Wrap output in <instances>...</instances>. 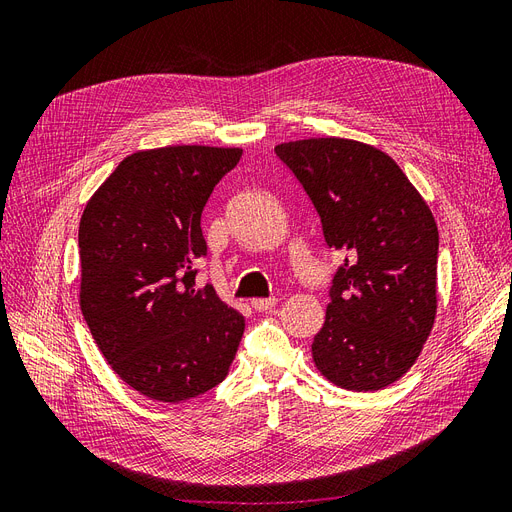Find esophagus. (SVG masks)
<instances>
[{
	"label": "esophagus",
	"mask_w": 512,
	"mask_h": 512,
	"mask_svg": "<svg viewBox=\"0 0 512 512\" xmlns=\"http://www.w3.org/2000/svg\"><path fill=\"white\" fill-rule=\"evenodd\" d=\"M277 305V299L275 297H269V299H252V307L256 309V312H267V309L275 307Z\"/></svg>",
	"instance_id": "esophagus-1"
}]
</instances>
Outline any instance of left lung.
<instances>
[{
    "label": "left lung",
    "mask_w": 512,
    "mask_h": 512,
    "mask_svg": "<svg viewBox=\"0 0 512 512\" xmlns=\"http://www.w3.org/2000/svg\"><path fill=\"white\" fill-rule=\"evenodd\" d=\"M344 254L312 356L348 391H378L414 365L436 318L438 226L425 200L384 151L348 138L275 147Z\"/></svg>",
    "instance_id": "obj_1"
}]
</instances>
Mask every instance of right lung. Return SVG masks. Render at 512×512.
<instances>
[{
  "label": "right lung",
  "mask_w": 512,
  "mask_h": 512,
  "mask_svg": "<svg viewBox=\"0 0 512 512\" xmlns=\"http://www.w3.org/2000/svg\"><path fill=\"white\" fill-rule=\"evenodd\" d=\"M241 149L136 151L87 203L79 226L81 312L115 374L141 395L179 404L218 386L245 320L213 286L200 215Z\"/></svg>",
  "instance_id": "obj_1"
}]
</instances>
